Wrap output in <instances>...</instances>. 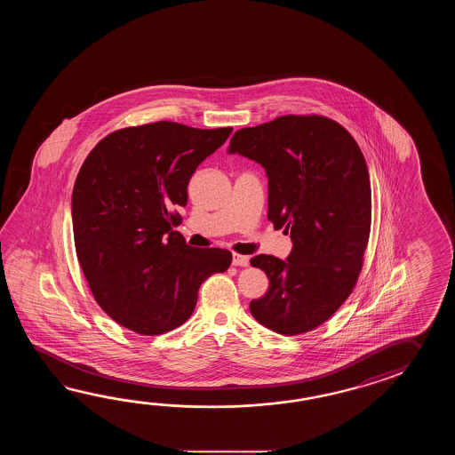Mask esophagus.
Returning <instances> with one entry per match:
<instances>
[{"instance_id": "esophagus-1", "label": "esophagus", "mask_w": 455, "mask_h": 455, "mask_svg": "<svg viewBox=\"0 0 455 455\" xmlns=\"http://www.w3.org/2000/svg\"><path fill=\"white\" fill-rule=\"evenodd\" d=\"M232 265H234V267H247V265H249V257L234 253V255H232Z\"/></svg>"}]
</instances>
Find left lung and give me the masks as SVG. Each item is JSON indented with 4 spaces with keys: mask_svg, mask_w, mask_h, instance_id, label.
<instances>
[{
    "mask_svg": "<svg viewBox=\"0 0 455 455\" xmlns=\"http://www.w3.org/2000/svg\"><path fill=\"white\" fill-rule=\"evenodd\" d=\"M268 177V220L291 234L286 260L257 255L251 267L270 286L251 315L281 335H299L329 320L356 284L371 231L368 165L337 122L284 116L235 132L228 148Z\"/></svg>",
    "mask_w": 455,
    "mask_h": 455,
    "instance_id": "left-lung-1",
    "label": "left lung"
}]
</instances>
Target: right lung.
I'll use <instances>...</instances> for the list:
<instances>
[{"label": "right lung", "mask_w": 455, "mask_h": 455, "mask_svg": "<svg viewBox=\"0 0 455 455\" xmlns=\"http://www.w3.org/2000/svg\"><path fill=\"white\" fill-rule=\"evenodd\" d=\"M232 128L175 122L118 130L81 165L71 196L77 260L97 304L141 335H161L194 314L198 290L229 268L224 249L187 245L174 210L196 167Z\"/></svg>", "instance_id": "right-lung-1"}]
</instances>
